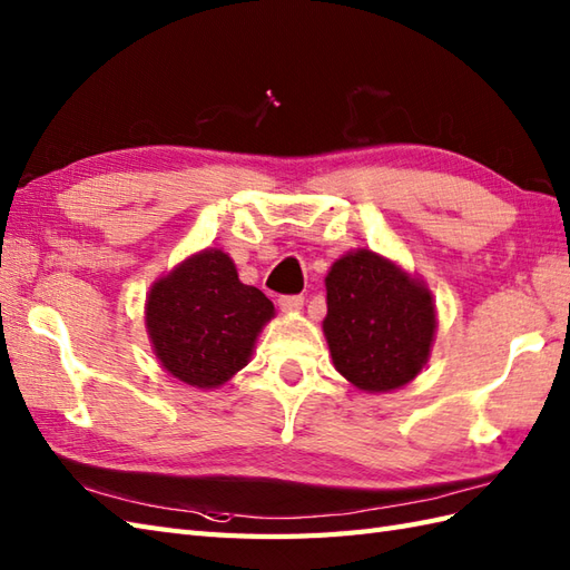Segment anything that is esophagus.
I'll return each mask as SVG.
<instances>
[{
  "mask_svg": "<svg viewBox=\"0 0 570 570\" xmlns=\"http://www.w3.org/2000/svg\"><path fill=\"white\" fill-rule=\"evenodd\" d=\"M279 308L284 313H296L303 308V296H282L279 298Z\"/></svg>",
  "mask_w": 570,
  "mask_h": 570,
  "instance_id": "1",
  "label": "esophagus"
}]
</instances>
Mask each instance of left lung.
Here are the masks:
<instances>
[{"label":"left lung","instance_id":"left-lung-1","mask_svg":"<svg viewBox=\"0 0 570 570\" xmlns=\"http://www.w3.org/2000/svg\"><path fill=\"white\" fill-rule=\"evenodd\" d=\"M323 335L337 372L354 389L389 393L425 368L436 333L428 284L399 262L360 247L325 276Z\"/></svg>","mask_w":570,"mask_h":570}]
</instances>
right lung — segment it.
Returning a JSON list of instances; mask_svg holds the SVG:
<instances>
[{
    "label": "right lung",
    "instance_id": "add662e5",
    "mask_svg": "<svg viewBox=\"0 0 570 570\" xmlns=\"http://www.w3.org/2000/svg\"><path fill=\"white\" fill-rule=\"evenodd\" d=\"M274 303L237 276L218 247L181 259L153 282L145 298L150 347L169 376L194 389H218L253 356Z\"/></svg>",
    "mask_w": 570,
    "mask_h": 570
}]
</instances>
